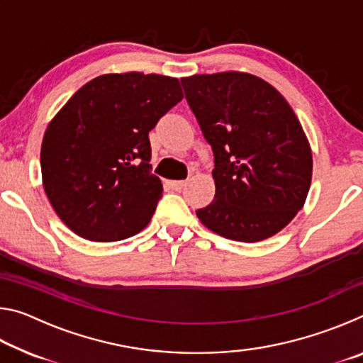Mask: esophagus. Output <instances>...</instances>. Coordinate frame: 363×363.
<instances>
[{"label":"esophagus","instance_id":"1","mask_svg":"<svg viewBox=\"0 0 363 363\" xmlns=\"http://www.w3.org/2000/svg\"><path fill=\"white\" fill-rule=\"evenodd\" d=\"M186 184H187L186 181H169L168 186L173 190H181V189L186 187Z\"/></svg>","mask_w":363,"mask_h":363}]
</instances>
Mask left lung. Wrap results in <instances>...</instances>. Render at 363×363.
I'll list each match as a JSON object with an SVG mask.
<instances>
[{"label": "left lung", "mask_w": 363, "mask_h": 363, "mask_svg": "<svg viewBox=\"0 0 363 363\" xmlns=\"http://www.w3.org/2000/svg\"><path fill=\"white\" fill-rule=\"evenodd\" d=\"M181 83L214 155L216 195L196 216L230 240L275 235L303 208L312 177L311 147L290 104L248 73L194 75Z\"/></svg>", "instance_id": "left-lung-1"}]
</instances>
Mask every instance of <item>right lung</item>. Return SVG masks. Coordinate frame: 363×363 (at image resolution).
I'll list each match as a JSON object with an SVG mask.
<instances>
[{
  "mask_svg": "<svg viewBox=\"0 0 363 363\" xmlns=\"http://www.w3.org/2000/svg\"><path fill=\"white\" fill-rule=\"evenodd\" d=\"M182 97L177 78L108 73L79 88L49 123L43 187L77 235L116 242L150 223L163 186L149 163V131Z\"/></svg>",
  "mask_w": 363,
  "mask_h": 363,
  "instance_id": "add662e5",
  "label": "right lung"
}]
</instances>
